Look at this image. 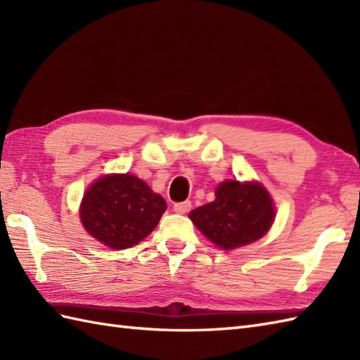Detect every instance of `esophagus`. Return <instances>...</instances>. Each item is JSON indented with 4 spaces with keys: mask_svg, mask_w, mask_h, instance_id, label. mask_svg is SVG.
I'll use <instances>...</instances> for the list:
<instances>
[{
    "mask_svg": "<svg viewBox=\"0 0 360 360\" xmlns=\"http://www.w3.org/2000/svg\"><path fill=\"white\" fill-rule=\"evenodd\" d=\"M190 209H192V202L190 201H184V202H178L173 205V210L176 213H179V215H184V213L190 212Z\"/></svg>",
    "mask_w": 360,
    "mask_h": 360,
    "instance_id": "1",
    "label": "esophagus"
}]
</instances>
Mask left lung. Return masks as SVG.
<instances>
[{
    "label": "left lung",
    "mask_w": 360,
    "mask_h": 360,
    "mask_svg": "<svg viewBox=\"0 0 360 360\" xmlns=\"http://www.w3.org/2000/svg\"><path fill=\"white\" fill-rule=\"evenodd\" d=\"M215 201L190 212V219L204 236L224 250L246 246L269 231L275 209L259 182L224 181L215 190Z\"/></svg>",
    "instance_id": "left-lung-1"
}]
</instances>
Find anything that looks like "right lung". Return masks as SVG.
Wrapping results in <instances>:
<instances>
[{"label": "right lung", "instance_id": "obj_1", "mask_svg": "<svg viewBox=\"0 0 360 360\" xmlns=\"http://www.w3.org/2000/svg\"><path fill=\"white\" fill-rule=\"evenodd\" d=\"M165 209L164 198L134 174H106L83 195L80 219L93 238L120 250L148 236Z\"/></svg>", "mask_w": 360, "mask_h": 360}]
</instances>
